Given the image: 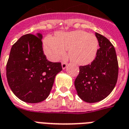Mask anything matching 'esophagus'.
Segmentation results:
<instances>
[{
    "label": "esophagus",
    "instance_id": "34e87169",
    "mask_svg": "<svg viewBox=\"0 0 129 129\" xmlns=\"http://www.w3.org/2000/svg\"><path fill=\"white\" fill-rule=\"evenodd\" d=\"M61 66H62V68H63V70L66 69V68L67 67V63H62Z\"/></svg>",
    "mask_w": 129,
    "mask_h": 129
}]
</instances>
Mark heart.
Instances as JSON below:
<instances>
[{
	"label": "heart",
	"instance_id": "obj_1",
	"mask_svg": "<svg viewBox=\"0 0 129 129\" xmlns=\"http://www.w3.org/2000/svg\"><path fill=\"white\" fill-rule=\"evenodd\" d=\"M98 46L96 36L83 30L58 32L55 38L48 36L43 43L44 53L50 61H59L68 50L70 60L81 66L87 65L94 61Z\"/></svg>",
	"mask_w": 129,
	"mask_h": 129
}]
</instances>
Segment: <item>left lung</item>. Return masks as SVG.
I'll use <instances>...</instances> for the list:
<instances>
[{"instance_id":"8db88e82","label":"left lung","mask_w":129,"mask_h":129,"mask_svg":"<svg viewBox=\"0 0 129 129\" xmlns=\"http://www.w3.org/2000/svg\"><path fill=\"white\" fill-rule=\"evenodd\" d=\"M100 48L91 64L80 66L74 86L79 98L94 103L107 97L115 87L118 63L114 46L103 35L96 33Z\"/></svg>"}]
</instances>
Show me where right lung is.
<instances>
[{
	"label": "right lung",
	"instance_id": "add662e5",
	"mask_svg": "<svg viewBox=\"0 0 129 129\" xmlns=\"http://www.w3.org/2000/svg\"><path fill=\"white\" fill-rule=\"evenodd\" d=\"M42 35L26 34L11 47L7 63V79L11 91L28 103H38L49 96L55 78L62 70L61 63L46 59Z\"/></svg>",
	"mask_w": 129,
	"mask_h": 129
}]
</instances>
